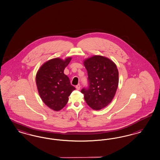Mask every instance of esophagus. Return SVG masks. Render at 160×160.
<instances>
[{"label": "esophagus", "instance_id": "1", "mask_svg": "<svg viewBox=\"0 0 160 160\" xmlns=\"http://www.w3.org/2000/svg\"><path fill=\"white\" fill-rule=\"evenodd\" d=\"M76 88L78 90H79L80 88H81V85H80V84H78L76 86Z\"/></svg>", "mask_w": 160, "mask_h": 160}]
</instances>
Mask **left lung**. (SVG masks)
Here are the masks:
<instances>
[{
    "instance_id": "obj_1",
    "label": "left lung",
    "mask_w": 160,
    "mask_h": 160,
    "mask_svg": "<svg viewBox=\"0 0 160 160\" xmlns=\"http://www.w3.org/2000/svg\"><path fill=\"white\" fill-rule=\"evenodd\" d=\"M88 75L89 87L83 88L87 104L95 110L107 106L116 94L118 85V71L116 65L105 56L94 55L83 60Z\"/></svg>"
}]
</instances>
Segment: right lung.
Listing matches in <instances>:
<instances>
[{
    "label": "right lung",
    "mask_w": 160,
    "mask_h": 160,
    "mask_svg": "<svg viewBox=\"0 0 160 160\" xmlns=\"http://www.w3.org/2000/svg\"><path fill=\"white\" fill-rule=\"evenodd\" d=\"M72 59L59 58L48 60L42 65L36 73V82L39 95L50 109L59 112L65 106L69 96L75 89L64 70Z\"/></svg>",
    "instance_id": "add662e5"
}]
</instances>
